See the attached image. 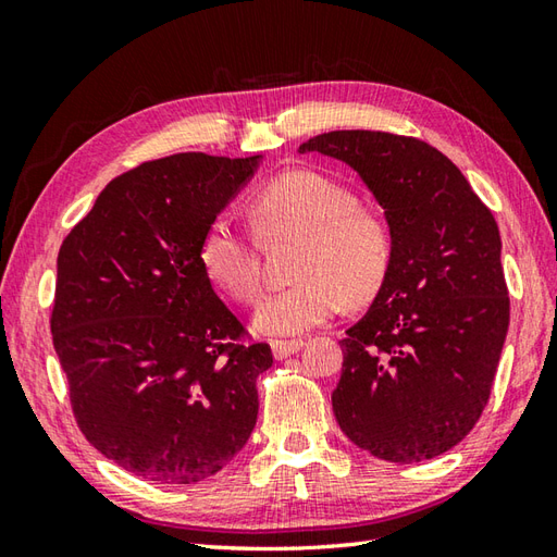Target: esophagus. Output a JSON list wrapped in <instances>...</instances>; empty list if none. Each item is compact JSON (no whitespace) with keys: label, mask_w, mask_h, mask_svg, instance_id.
<instances>
[{"label":"esophagus","mask_w":557,"mask_h":557,"mask_svg":"<svg viewBox=\"0 0 557 557\" xmlns=\"http://www.w3.org/2000/svg\"><path fill=\"white\" fill-rule=\"evenodd\" d=\"M270 347H272V354H275V359L282 361L292 357V354H297L304 347V339H272Z\"/></svg>","instance_id":"esophagus-1"}]
</instances>
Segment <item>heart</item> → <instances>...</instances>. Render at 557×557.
Wrapping results in <instances>:
<instances>
[{"label":"heart","mask_w":557,"mask_h":557,"mask_svg":"<svg viewBox=\"0 0 557 557\" xmlns=\"http://www.w3.org/2000/svg\"><path fill=\"white\" fill-rule=\"evenodd\" d=\"M260 239L299 236L289 287L258 306L253 323L268 335H301L342 311L345 301H369L383 287L393 260V236L375 210L359 206L345 184L292 170L272 180L251 203ZM200 268L230 299L253 304L263 270L253 239L227 218L208 224L198 248Z\"/></svg>","instance_id":"b5f03b06"}]
</instances>
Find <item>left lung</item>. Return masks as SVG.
<instances>
[{
  "label": "left lung",
  "mask_w": 557,
  "mask_h": 557,
  "mask_svg": "<svg viewBox=\"0 0 557 557\" xmlns=\"http://www.w3.org/2000/svg\"><path fill=\"white\" fill-rule=\"evenodd\" d=\"M299 152L349 164L393 236L383 287L339 342V429L377 459L443 455L486 407L510 325L493 212L457 164L419 138L327 132Z\"/></svg>",
  "instance_id": "1"
}]
</instances>
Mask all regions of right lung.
Here are the masks:
<instances>
[{
    "label": "right lung",
    "mask_w": 557,
    "mask_h": 557,
    "mask_svg": "<svg viewBox=\"0 0 557 557\" xmlns=\"http://www.w3.org/2000/svg\"><path fill=\"white\" fill-rule=\"evenodd\" d=\"M263 156L180 152L102 188L57 256L52 342L83 435L128 474L184 486L230 465L272 366L200 268L208 224Z\"/></svg>",
    "instance_id": "obj_1"
}]
</instances>
